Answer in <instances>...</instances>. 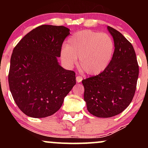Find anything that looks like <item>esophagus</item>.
Masks as SVG:
<instances>
[{"label":"esophagus","instance_id":"34e87169","mask_svg":"<svg viewBox=\"0 0 148 148\" xmlns=\"http://www.w3.org/2000/svg\"><path fill=\"white\" fill-rule=\"evenodd\" d=\"M76 82L80 83V82H81V81H82V80H83V77H82V76H76Z\"/></svg>","mask_w":148,"mask_h":148}]
</instances>
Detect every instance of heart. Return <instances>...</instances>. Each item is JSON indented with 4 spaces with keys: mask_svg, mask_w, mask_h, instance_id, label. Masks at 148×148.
I'll return each instance as SVG.
<instances>
[{
    "mask_svg": "<svg viewBox=\"0 0 148 148\" xmlns=\"http://www.w3.org/2000/svg\"><path fill=\"white\" fill-rule=\"evenodd\" d=\"M115 51V43L108 34L85 30L76 32L69 38L67 45L60 51L61 58L72 67L79 58V65L87 74L96 75L107 68Z\"/></svg>",
    "mask_w": 148,
    "mask_h": 148,
    "instance_id": "1",
    "label": "heart"
}]
</instances>
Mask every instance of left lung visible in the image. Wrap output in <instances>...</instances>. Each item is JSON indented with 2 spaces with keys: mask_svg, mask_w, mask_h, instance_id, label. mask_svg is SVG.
<instances>
[{
  "mask_svg": "<svg viewBox=\"0 0 148 148\" xmlns=\"http://www.w3.org/2000/svg\"><path fill=\"white\" fill-rule=\"evenodd\" d=\"M115 43L111 63L102 72L82 81L88 111L98 118L122 113L132 102L138 77L133 46L120 32L107 26Z\"/></svg>",
  "mask_w": 148,
  "mask_h": 148,
  "instance_id": "obj_1",
  "label": "left lung"
}]
</instances>
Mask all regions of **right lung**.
Listing matches in <instances>:
<instances>
[{"label":"right lung","instance_id":"1","mask_svg":"<svg viewBox=\"0 0 148 148\" xmlns=\"http://www.w3.org/2000/svg\"><path fill=\"white\" fill-rule=\"evenodd\" d=\"M69 34V28L62 25H42L14 47L8 75L10 90L28 116L42 118L54 114L76 84L74 72L64 69L58 61Z\"/></svg>","mask_w":148,"mask_h":148}]
</instances>
